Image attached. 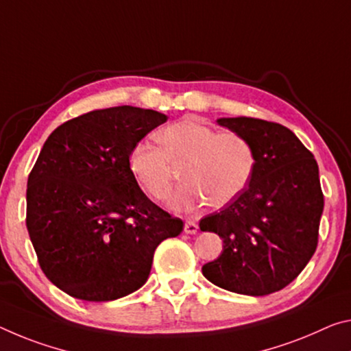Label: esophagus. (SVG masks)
<instances>
[{"label":"esophagus","instance_id":"34e87169","mask_svg":"<svg viewBox=\"0 0 351 351\" xmlns=\"http://www.w3.org/2000/svg\"><path fill=\"white\" fill-rule=\"evenodd\" d=\"M184 231L187 232V234H195V232L198 231V225L195 223V221L187 220L184 223Z\"/></svg>","mask_w":351,"mask_h":351}]
</instances>
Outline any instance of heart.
<instances>
[{
  "mask_svg": "<svg viewBox=\"0 0 351 351\" xmlns=\"http://www.w3.org/2000/svg\"><path fill=\"white\" fill-rule=\"evenodd\" d=\"M159 145L137 142L128 156L131 175L154 199L169 197L176 169L182 184L170 199L173 209L189 210L209 202L213 208L234 202L252 182L258 153L245 136L219 132L193 119L171 123L158 134Z\"/></svg>",
  "mask_w": 351,
  "mask_h": 351,
  "instance_id": "obj_1",
  "label": "heart"
}]
</instances>
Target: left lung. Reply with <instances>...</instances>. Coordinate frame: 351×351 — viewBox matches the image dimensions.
<instances>
[{
    "label": "left lung",
    "mask_w": 351,
    "mask_h": 351,
    "mask_svg": "<svg viewBox=\"0 0 351 351\" xmlns=\"http://www.w3.org/2000/svg\"><path fill=\"white\" fill-rule=\"evenodd\" d=\"M219 123L253 143L258 167L241 197L199 220V230L223 239V252L203 265V275L226 291L269 295L291 285L315 253L324 213L319 165L275 121L236 117Z\"/></svg>",
    "instance_id": "obj_1"
}]
</instances>
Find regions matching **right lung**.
I'll return each mask as SVG.
<instances>
[{
    "mask_svg": "<svg viewBox=\"0 0 351 351\" xmlns=\"http://www.w3.org/2000/svg\"><path fill=\"white\" fill-rule=\"evenodd\" d=\"M167 121L119 106L65 121L27 176L26 228L45 276L70 297L110 302L148 280L154 250L182 231L128 167L131 148Z\"/></svg>",
    "mask_w": 351,
    "mask_h": 351,
    "instance_id": "obj_1",
    "label": "right lung"
}]
</instances>
